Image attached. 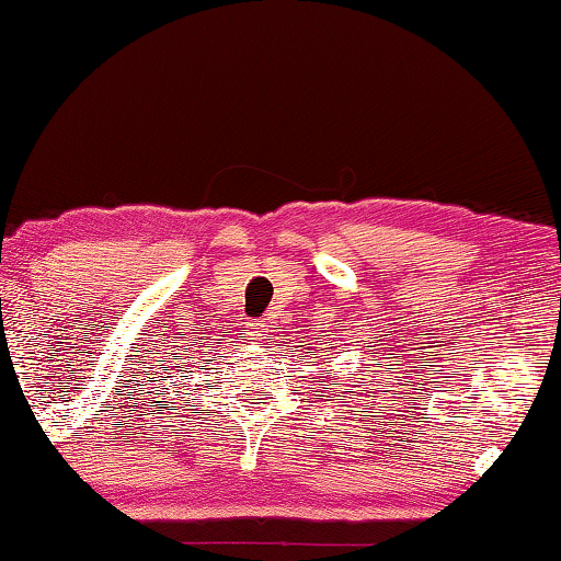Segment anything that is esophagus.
Segmentation results:
<instances>
[{
	"instance_id": "34e87169",
	"label": "esophagus",
	"mask_w": 561,
	"mask_h": 561,
	"mask_svg": "<svg viewBox=\"0 0 561 561\" xmlns=\"http://www.w3.org/2000/svg\"><path fill=\"white\" fill-rule=\"evenodd\" d=\"M250 336H253V341H257V344H261V341H265L267 339V323H263V321H255V323H250Z\"/></svg>"
}]
</instances>
